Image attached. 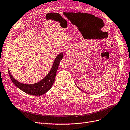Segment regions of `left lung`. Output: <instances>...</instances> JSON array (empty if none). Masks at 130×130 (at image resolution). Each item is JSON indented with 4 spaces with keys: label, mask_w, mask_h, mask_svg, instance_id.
<instances>
[{
    "label": "left lung",
    "mask_w": 130,
    "mask_h": 130,
    "mask_svg": "<svg viewBox=\"0 0 130 130\" xmlns=\"http://www.w3.org/2000/svg\"><path fill=\"white\" fill-rule=\"evenodd\" d=\"M76 86H77V87H78V88H79V89H80V90H81V91H82V92H84V91H83V90H81V89H80V88H79V87H78V86H77V85H76Z\"/></svg>",
    "instance_id": "obj_1"
}]
</instances>
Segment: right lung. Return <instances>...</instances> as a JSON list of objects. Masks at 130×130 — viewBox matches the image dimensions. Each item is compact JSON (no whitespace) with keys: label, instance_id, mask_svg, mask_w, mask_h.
Wrapping results in <instances>:
<instances>
[{"label":"right lung","instance_id":"right-lung-1","mask_svg":"<svg viewBox=\"0 0 130 130\" xmlns=\"http://www.w3.org/2000/svg\"><path fill=\"white\" fill-rule=\"evenodd\" d=\"M62 58H63V52H61L56 57L49 73L44 79L38 81V83L32 84L21 83L13 78V76L11 74L10 71L8 70L9 77L13 84L23 92L34 96L42 95L46 93L54 84L57 71L58 68L60 61L62 59Z\"/></svg>","mask_w":130,"mask_h":130}]
</instances>
